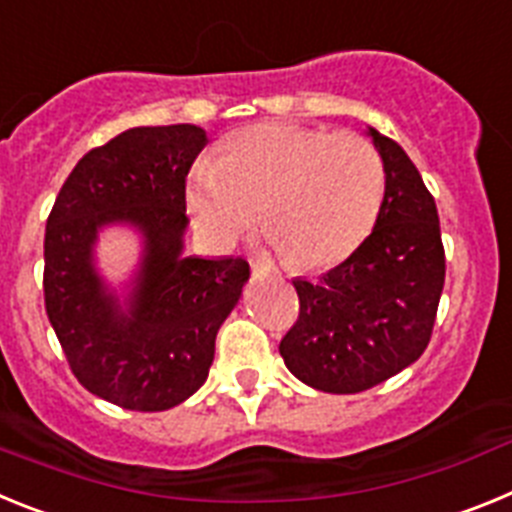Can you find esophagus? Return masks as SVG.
Wrapping results in <instances>:
<instances>
[{"mask_svg":"<svg viewBox=\"0 0 512 512\" xmlns=\"http://www.w3.org/2000/svg\"><path fill=\"white\" fill-rule=\"evenodd\" d=\"M251 271L256 274V277H269V274H274V264H271V259H266V256H256V259H251Z\"/></svg>","mask_w":512,"mask_h":512,"instance_id":"1","label":"esophagus"}]
</instances>
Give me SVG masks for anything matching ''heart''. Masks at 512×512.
<instances>
[{"mask_svg":"<svg viewBox=\"0 0 512 512\" xmlns=\"http://www.w3.org/2000/svg\"><path fill=\"white\" fill-rule=\"evenodd\" d=\"M384 189V161L364 135L259 122L235 130L217 161L194 166L187 205L220 246L248 233L259 212L279 256L315 271L341 264L369 238Z\"/></svg>","mask_w":512,"mask_h":512,"instance_id":"obj_1","label":"heart"}]
</instances>
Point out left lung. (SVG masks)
Wrapping results in <instances>:
<instances>
[{
  "label": "left lung",
  "instance_id": "1",
  "mask_svg": "<svg viewBox=\"0 0 512 512\" xmlns=\"http://www.w3.org/2000/svg\"><path fill=\"white\" fill-rule=\"evenodd\" d=\"M369 133L387 171L377 225L336 269L292 282L300 315L279 343L289 372L333 395L372 390L420 359L446 279L433 194L395 140Z\"/></svg>",
  "mask_w": 512,
  "mask_h": 512
}]
</instances>
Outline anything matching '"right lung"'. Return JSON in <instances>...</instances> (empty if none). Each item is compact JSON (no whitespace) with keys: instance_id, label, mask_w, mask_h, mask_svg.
<instances>
[{"instance_id":"1","label":"right lung","mask_w":512,"mask_h":512,"mask_svg":"<svg viewBox=\"0 0 512 512\" xmlns=\"http://www.w3.org/2000/svg\"><path fill=\"white\" fill-rule=\"evenodd\" d=\"M205 143L197 125L125 130L74 166L45 223L48 320L74 377L125 410H169L200 390L248 282L246 259H182L187 174ZM110 222L147 235L128 313L91 266L96 230Z\"/></svg>"}]
</instances>
